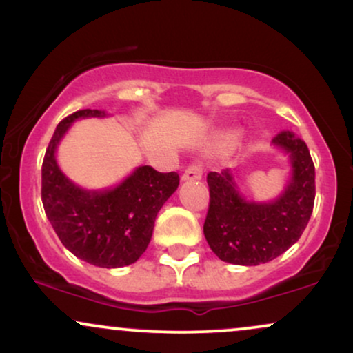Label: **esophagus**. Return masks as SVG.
Masks as SVG:
<instances>
[{
	"label": "esophagus",
	"instance_id": "34e87169",
	"mask_svg": "<svg viewBox=\"0 0 353 353\" xmlns=\"http://www.w3.org/2000/svg\"><path fill=\"white\" fill-rule=\"evenodd\" d=\"M202 172H204V168L199 161H194L192 164H189L185 168L184 174H182V181H199L202 177Z\"/></svg>",
	"mask_w": 353,
	"mask_h": 353
}]
</instances>
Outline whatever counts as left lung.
<instances>
[{
	"label": "left lung",
	"instance_id": "8db88e82",
	"mask_svg": "<svg viewBox=\"0 0 353 353\" xmlns=\"http://www.w3.org/2000/svg\"><path fill=\"white\" fill-rule=\"evenodd\" d=\"M272 143L289 154L292 163V179L277 201H245L229 169L208 174L210 199L204 236L212 252L229 264H265L294 245L309 224L315 201L309 148L292 131H281Z\"/></svg>",
	"mask_w": 353,
	"mask_h": 353
}]
</instances>
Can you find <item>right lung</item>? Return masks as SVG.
I'll list each match as a JSON object with an SVG mask.
<instances>
[{"label":"right lung","instance_id":"right-lung-1","mask_svg":"<svg viewBox=\"0 0 353 353\" xmlns=\"http://www.w3.org/2000/svg\"><path fill=\"white\" fill-rule=\"evenodd\" d=\"M88 116L104 112H72L58 124L48 144L41 168L44 212L59 241L76 257L106 269L134 264L151 242L157 212L179 185V174L143 165L106 192L79 189L61 172L54 152L72 121Z\"/></svg>","mask_w":353,"mask_h":353}]
</instances>
